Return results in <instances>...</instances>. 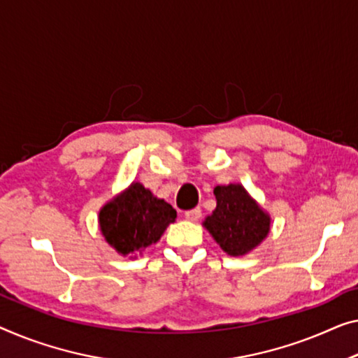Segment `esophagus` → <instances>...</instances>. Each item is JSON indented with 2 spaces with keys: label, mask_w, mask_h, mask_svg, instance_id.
<instances>
[{
  "label": "esophagus",
  "mask_w": 358,
  "mask_h": 358,
  "mask_svg": "<svg viewBox=\"0 0 358 358\" xmlns=\"http://www.w3.org/2000/svg\"><path fill=\"white\" fill-rule=\"evenodd\" d=\"M201 215H202V212H201L199 207H196V209H191V210H186L185 212V218H186V220H191V222L199 220Z\"/></svg>",
  "instance_id": "esophagus-1"
}]
</instances>
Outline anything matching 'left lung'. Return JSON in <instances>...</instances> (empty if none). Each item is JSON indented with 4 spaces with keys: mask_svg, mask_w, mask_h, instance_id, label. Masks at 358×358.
I'll list each match as a JSON object with an SVG mask.
<instances>
[{
    "mask_svg": "<svg viewBox=\"0 0 358 358\" xmlns=\"http://www.w3.org/2000/svg\"><path fill=\"white\" fill-rule=\"evenodd\" d=\"M217 207L204 227L230 255H243L259 246L268 234L270 218L250 199L241 185L217 186Z\"/></svg>",
    "mask_w": 358,
    "mask_h": 358,
    "instance_id": "left-lung-1",
    "label": "left lung"
}]
</instances>
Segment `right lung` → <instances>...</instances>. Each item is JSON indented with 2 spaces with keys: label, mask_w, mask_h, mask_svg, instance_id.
I'll list each match as a JSON object with an SVG mask.
<instances>
[{
  "label": "right lung",
  "mask_w": 358,
  "mask_h": 358,
  "mask_svg": "<svg viewBox=\"0 0 358 358\" xmlns=\"http://www.w3.org/2000/svg\"><path fill=\"white\" fill-rule=\"evenodd\" d=\"M177 210L164 199L154 197L140 183H133L99 212V227L106 241L117 252L128 255L157 243Z\"/></svg>",
  "instance_id": "right-lung-1"
}]
</instances>
